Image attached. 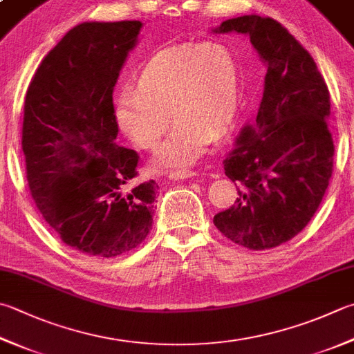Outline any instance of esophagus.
I'll use <instances>...</instances> for the list:
<instances>
[{
	"instance_id": "obj_1",
	"label": "esophagus",
	"mask_w": 354,
	"mask_h": 354,
	"mask_svg": "<svg viewBox=\"0 0 354 354\" xmlns=\"http://www.w3.org/2000/svg\"><path fill=\"white\" fill-rule=\"evenodd\" d=\"M197 176L194 171H189V169H178V171H172L169 172V178L171 180H185V178H191Z\"/></svg>"
}]
</instances>
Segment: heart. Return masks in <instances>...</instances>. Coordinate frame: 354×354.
Returning a JSON list of instances; mask_svg holds the SVG:
<instances>
[{
	"mask_svg": "<svg viewBox=\"0 0 354 354\" xmlns=\"http://www.w3.org/2000/svg\"><path fill=\"white\" fill-rule=\"evenodd\" d=\"M136 86L115 98V124L132 145L156 149L169 128L171 111L177 124L156 158L165 168L196 163L239 115V63L222 43L160 50L140 68Z\"/></svg>",
	"mask_w": 354,
	"mask_h": 354,
	"instance_id": "obj_1",
	"label": "heart"
}]
</instances>
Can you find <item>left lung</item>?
I'll list each match as a JSON object with an SVG mask.
<instances>
[{
    "mask_svg": "<svg viewBox=\"0 0 354 354\" xmlns=\"http://www.w3.org/2000/svg\"><path fill=\"white\" fill-rule=\"evenodd\" d=\"M212 32L246 35L266 66L254 128L242 129L223 160L239 197L214 225L248 250L276 248L308 225L328 188L330 92L313 57L272 18H231Z\"/></svg>",
    "mask_w": 354,
    "mask_h": 354,
    "instance_id": "left-lung-1",
    "label": "left lung"
}]
</instances>
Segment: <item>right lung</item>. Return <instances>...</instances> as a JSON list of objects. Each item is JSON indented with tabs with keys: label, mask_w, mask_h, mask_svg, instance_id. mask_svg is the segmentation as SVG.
<instances>
[{
	"label": "right lung",
	"mask_w": 354,
	"mask_h": 354,
	"mask_svg": "<svg viewBox=\"0 0 354 354\" xmlns=\"http://www.w3.org/2000/svg\"><path fill=\"white\" fill-rule=\"evenodd\" d=\"M142 21L75 26L37 69L24 102L23 152L37 208L63 242L88 256L134 250L152 228L158 186L129 192L136 151L115 143L112 92Z\"/></svg>",
	"instance_id": "right-lung-1"
}]
</instances>
